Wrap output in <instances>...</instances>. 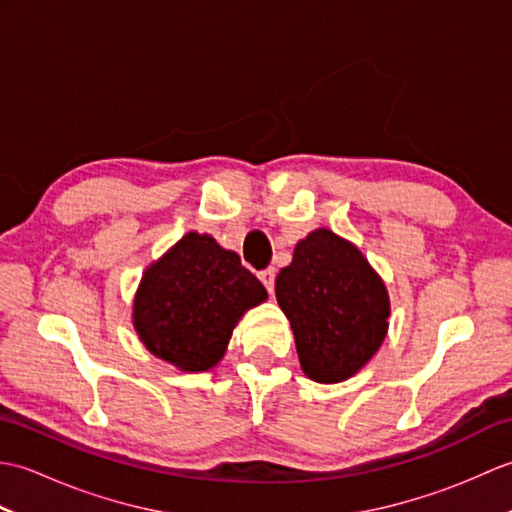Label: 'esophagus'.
<instances>
[{
  "instance_id": "esophagus-1",
  "label": "esophagus",
  "mask_w": 512,
  "mask_h": 512,
  "mask_svg": "<svg viewBox=\"0 0 512 512\" xmlns=\"http://www.w3.org/2000/svg\"><path fill=\"white\" fill-rule=\"evenodd\" d=\"M259 281H262V284L266 286V290L270 292V295H273V290H275V270L273 268L262 270V273H259Z\"/></svg>"
}]
</instances>
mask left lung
I'll use <instances>...</instances> for the list:
<instances>
[{
    "label": "left lung",
    "instance_id": "obj_1",
    "mask_svg": "<svg viewBox=\"0 0 512 512\" xmlns=\"http://www.w3.org/2000/svg\"><path fill=\"white\" fill-rule=\"evenodd\" d=\"M279 308L290 321L303 374L317 383L354 376L389 328V295L352 242L328 228L301 239L292 264L275 281Z\"/></svg>",
    "mask_w": 512,
    "mask_h": 512
}]
</instances>
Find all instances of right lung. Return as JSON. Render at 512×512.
Masks as SVG:
<instances>
[{
    "label": "right lung",
    "instance_id": "right-lung-1",
    "mask_svg": "<svg viewBox=\"0 0 512 512\" xmlns=\"http://www.w3.org/2000/svg\"><path fill=\"white\" fill-rule=\"evenodd\" d=\"M268 292L233 250L187 233L151 264L134 297V328L147 350L182 372L222 361L242 314Z\"/></svg>",
    "mask_w": 512,
    "mask_h": 512
}]
</instances>
